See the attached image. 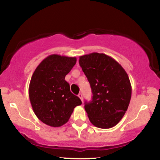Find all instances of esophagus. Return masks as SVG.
<instances>
[{"label":"esophagus","mask_w":160,"mask_h":160,"mask_svg":"<svg viewBox=\"0 0 160 160\" xmlns=\"http://www.w3.org/2000/svg\"><path fill=\"white\" fill-rule=\"evenodd\" d=\"M78 98H80V99H81V100H82V101L83 102V95H82V93H79V94H78Z\"/></svg>","instance_id":"esophagus-1"}]
</instances>
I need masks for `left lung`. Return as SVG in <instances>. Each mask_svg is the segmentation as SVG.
<instances>
[{
    "mask_svg": "<svg viewBox=\"0 0 160 160\" xmlns=\"http://www.w3.org/2000/svg\"><path fill=\"white\" fill-rule=\"evenodd\" d=\"M80 66L90 84L92 99L85 102L89 121L99 128L114 127L130 104L132 87L128 73L114 59L102 53L79 58Z\"/></svg>",
    "mask_w": 160,
    "mask_h": 160,
    "instance_id": "obj_1",
    "label": "left lung"
}]
</instances>
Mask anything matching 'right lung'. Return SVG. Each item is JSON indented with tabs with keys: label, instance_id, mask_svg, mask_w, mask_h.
Segmentation results:
<instances>
[{
	"label": "right lung",
	"instance_id": "1",
	"mask_svg": "<svg viewBox=\"0 0 160 160\" xmlns=\"http://www.w3.org/2000/svg\"><path fill=\"white\" fill-rule=\"evenodd\" d=\"M76 58L51 54L38 65L29 85V98L35 114L43 123L58 128L68 121L82 101L65 80Z\"/></svg>",
	"mask_w": 160,
	"mask_h": 160
}]
</instances>
